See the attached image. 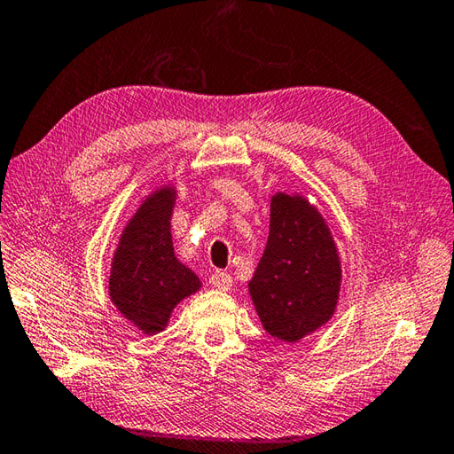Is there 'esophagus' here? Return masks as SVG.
Instances as JSON below:
<instances>
[{
	"label": "esophagus",
	"instance_id": "esophagus-1",
	"mask_svg": "<svg viewBox=\"0 0 454 454\" xmlns=\"http://www.w3.org/2000/svg\"><path fill=\"white\" fill-rule=\"evenodd\" d=\"M210 285L215 286V288H218V291H228L230 286H232V283H234V278H232V275L230 273H224V271H215L210 275Z\"/></svg>",
	"mask_w": 454,
	"mask_h": 454
}]
</instances>
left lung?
Returning a JSON list of instances; mask_svg holds the SVG:
<instances>
[{"instance_id":"1","label":"left lung","mask_w":454,"mask_h":454,"mask_svg":"<svg viewBox=\"0 0 454 454\" xmlns=\"http://www.w3.org/2000/svg\"><path fill=\"white\" fill-rule=\"evenodd\" d=\"M341 267L330 228L302 197L271 199L265 252L249 294L265 330L286 343L330 320L340 294Z\"/></svg>"}]
</instances>
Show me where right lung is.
I'll return each instance as SVG.
<instances>
[{
	"label": "right lung",
	"mask_w": 454,
	"mask_h": 454,
	"mask_svg": "<svg viewBox=\"0 0 454 454\" xmlns=\"http://www.w3.org/2000/svg\"><path fill=\"white\" fill-rule=\"evenodd\" d=\"M173 200L176 192L168 187L148 197L124 228L113 259L111 301L148 335L161 332L176 304L200 286L199 277L173 254Z\"/></svg>",
	"instance_id": "1"
}]
</instances>
